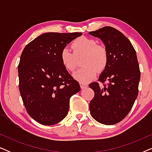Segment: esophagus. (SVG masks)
<instances>
[{
	"instance_id": "obj_1",
	"label": "esophagus",
	"mask_w": 152,
	"mask_h": 152,
	"mask_svg": "<svg viewBox=\"0 0 152 152\" xmlns=\"http://www.w3.org/2000/svg\"><path fill=\"white\" fill-rule=\"evenodd\" d=\"M80 87H81V88H82V89L86 88V87L88 86V84H86V83H83V82H80Z\"/></svg>"
}]
</instances>
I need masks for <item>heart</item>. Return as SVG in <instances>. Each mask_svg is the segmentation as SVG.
Returning <instances> with one entry per match:
<instances>
[{"instance_id": "heart-1", "label": "heart", "mask_w": 152, "mask_h": 152, "mask_svg": "<svg viewBox=\"0 0 152 152\" xmlns=\"http://www.w3.org/2000/svg\"><path fill=\"white\" fill-rule=\"evenodd\" d=\"M73 53L66 48L61 53V64L68 71L73 72L77 68V58L84 55L82 66L84 67L73 75L79 82L86 83L92 80L97 74V70L102 71L106 68L109 61L107 48L97 45L96 41L87 37H80L71 44Z\"/></svg>"}]
</instances>
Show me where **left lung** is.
Returning <instances> with one entry per match:
<instances>
[{"mask_svg": "<svg viewBox=\"0 0 152 152\" xmlns=\"http://www.w3.org/2000/svg\"><path fill=\"white\" fill-rule=\"evenodd\" d=\"M89 34L104 43L109 55L107 67L98 81L89 87L95 93L89 104L91 115L99 123L111 125L122 121L138 94L140 71L134 48L119 30L105 26Z\"/></svg>", "mask_w": 152, "mask_h": 152, "instance_id": "left-lung-1", "label": "left lung"}]
</instances>
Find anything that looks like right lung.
Returning a JSON list of instances; mask_svg holds the SVG:
<instances>
[{
    "instance_id": "add662e5",
    "label": "right lung",
    "mask_w": 152,
    "mask_h": 152,
    "mask_svg": "<svg viewBox=\"0 0 152 152\" xmlns=\"http://www.w3.org/2000/svg\"><path fill=\"white\" fill-rule=\"evenodd\" d=\"M81 32H47L25 47L18 66L19 91L28 113L43 125H53L67 115L70 98L80 91L61 64L62 50Z\"/></svg>"
}]
</instances>
